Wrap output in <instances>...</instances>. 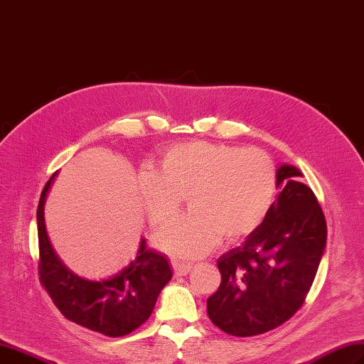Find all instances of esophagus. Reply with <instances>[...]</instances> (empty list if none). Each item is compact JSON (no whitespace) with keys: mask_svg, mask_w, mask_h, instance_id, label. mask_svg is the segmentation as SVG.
<instances>
[{"mask_svg":"<svg viewBox=\"0 0 364 364\" xmlns=\"http://www.w3.org/2000/svg\"><path fill=\"white\" fill-rule=\"evenodd\" d=\"M172 268L176 276H184L192 269V264H188V262H180V260H172Z\"/></svg>","mask_w":364,"mask_h":364,"instance_id":"34e87169","label":"esophagus"}]
</instances>
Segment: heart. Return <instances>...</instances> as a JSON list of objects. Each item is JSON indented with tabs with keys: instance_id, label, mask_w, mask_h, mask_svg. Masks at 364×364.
Masks as SVG:
<instances>
[{
	"instance_id": "heart-1",
	"label": "heart",
	"mask_w": 364,
	"mask_h": 364,
	"mask_svg": "<svg viewBox=\"0 0 364 364\" xmlns=\"http://www.w3.org/2000/svg\"><path fill=\"white\" fill-rule=\"evenodd\" d=\"M151 225L163 226L183 197L192 209L156 235V247L178 259L205 256L220 242L237 240L264 223L277 192L276 164L265 151L226 144L188 142L168 149L155 171L139 178Z\"/></svg>"
}]
</instances>
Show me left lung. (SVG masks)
I'll return each instance as SVG.
<instances>
[{
	"label": "left lung",
	"instance_id": "8db88e82",
	"mask_svg": "<svg viewBox=\"0 0 364 364\" xmlns=\"http://www.w3.org/2000/svg\"><path fill=\"white\" fill-rule=\"evenodd\" d=\"M294 166L277 168V200L257 230L218 257L222 282L208 316L234 336L260 335L289 321L306 301L327 240V225Z\"/></svg>",
	"mask_w": 364,
	"mask_h": 364
}]
</instances>
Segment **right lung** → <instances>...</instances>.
<instances>
[{
	"label": "right lung",
	"mask_w": 364,
	"mask_h": 364,
	"mask_svg": "<svg viewBox=\"0 0 364 364\" xmlns=\"http://www.w3.org/2000/svg\"><path fill=\"white\" fill-rule=\"evenodd\" d=\"M54 176L37 208L40 282L66 319L105 336L129 335L149 319L159 293L172 279L168 260L147 250L146 239H141L136 257L114 276L90 281L73 273L55 255L46 232L45 203Z\"/></svg>",
	"instance_id": "right-lung-1"
}]
</instances>
